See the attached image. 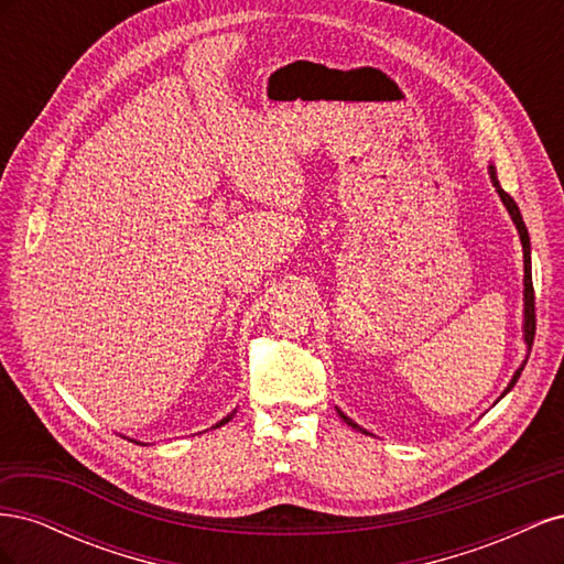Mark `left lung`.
<instances>
[{"instance_id":"left-lung-1","label":"left lung","mask_w":564,"mask_h":564,"mask_svg":"<svg viewBox=\"0 0 564 564\" xmlns=\"http://www.w3.org/2000/svg\"><path fill=\"white\" fill-rule=\"evenodd\" d=\"M489 176H491V183H494V187H497V193H499V197H501V202L506 204V209H508V214H510V218H513V224H516V228H518V232H520V242H522V251H524V344H527V348L532 350V346H534V334H536V313H534V284H532V259H529V232H527V226H524V220H522V216H520V209H518V204H516V199L510 197L503 187H501V183H499V178H497V172H494V166H489ZM524 365H527V360H524ZM524 365L516 371V377H513V381L508 383V388L503 390V395L506 392L513 388L516 383H518V379H520V373H522V369H524ZM338 412V416L344 419L352 431H360V433H367V431H362L360 425H357L355 421H350L344 412H340V409H336Z\"/></svg>"}]
</instances>
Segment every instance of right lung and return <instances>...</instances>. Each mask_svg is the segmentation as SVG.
Segmentation results:
<instances>
[{"label": "right lung", "instance_id": "right-lung-1", "mask_svg": "<svg viewBox=\"0 0 564 564\" xmlns=\"http://www.w3.org/2000/svg\"><path fill=\"white\" fill-rule=\"evenodd\" d=\"M230 419H232V414H230V416H226V419H224V421H218V423H216V425H214V429H220V425H224V423H228V421H230Z\"/></svg>", "mask_w": 564, "mask_h": 564}]
</instances>
